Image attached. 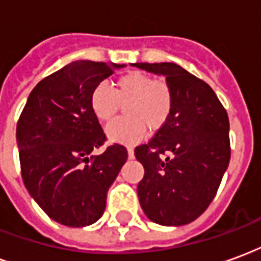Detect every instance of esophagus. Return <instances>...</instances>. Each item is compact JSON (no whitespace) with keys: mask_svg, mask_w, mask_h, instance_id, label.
<instances>
[{"mask_svg":"<svg viewBox=\"0 0 261 261\" xmlns=\"http://www.w3.org/2000/svg\"><path fill=\"white\" fill-rule=\"evenodd\" d=\"M127 152H128V158H134V149H133V148H127Z\"/></svg>","mask_w":261,"mask_h":261,"instance_id":"esophagus-1","label":"esophagus"}]
</instances>
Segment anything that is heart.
Wrapping results in <instances>:
<instances>
[{"mask_svg":"<svg viewBox=\"0 0 261 261\" xmlns=\"http://www.w3.org/2000/svg\"><path fill=\"white\" fill-rule=\"evenodd\" d=\"M91 109L96 119L110 123L125 105V117L108 127V137L121 144H136L148 131L162 128L173 110V89L168 81L152 80L141 71H130L116 81L114 88L97 84L91 93Z\"/></svg>","mask_w":261,"mask_h":261,"instance_id":"b5f03b06","label":"heart"}]
</instances>
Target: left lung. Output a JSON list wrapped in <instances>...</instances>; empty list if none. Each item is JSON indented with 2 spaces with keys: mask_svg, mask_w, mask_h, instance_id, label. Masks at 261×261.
<instances>
[{
  "mask_svg": "<svg viewBox=\"0 0 261 261\" xmlns=\"http://www.w3.org/2000/svg\"><path fill=\"white\" fill-rule=\"evenodd\" d=\"M165 75L173 110L162 128L136 148L144 166L137 192L142 211L165 226L190 224L218 192L229 165V119L213 88L175 63H136Z\"/></svg>",
  "mask_w": 261,
  "mask_h": 261,
  "instance_id": "obj_1",
  "label": "left lung"
}]
</instances>
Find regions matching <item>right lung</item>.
Returning <instances> with one entry per match:
<instances>
[{
  "mask_svg": "<svg viewBox=\"0 0 261 261\" xmlns=\"http://www.w3.org/2000/svg\"><path fill=\"white\" fill-rule=\"evenodd\" d=\"M124 67L80 60L43 78L16 124L22 179L44 213L59 224L86 226L105 213L109 187L127 161V149L103 147L106 134L91 109L93 88Z\"/></svg>",
  "mask_w": 261,
  "mask_h": 261,
  "instance_id": "add662e5",
  "label": "right lung"
}]
</instances>
